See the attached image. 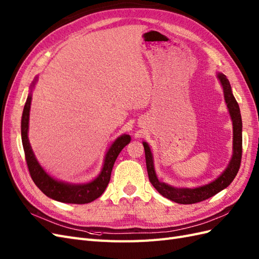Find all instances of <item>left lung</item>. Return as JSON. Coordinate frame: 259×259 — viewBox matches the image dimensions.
Segmentation results:
<instances>
[{
  "instance_id": "obj_1",
  "label": "left lung",
  "mask_w": 259,
  "mask_h": 259,
  "mask_svg": "<svg viewBox=\"0 0 259 259\" xmlns=\"http://www.w3.org/2000/svg\"><path fill=\"white\" fill-rule=\"evenodd\" d=\"M217 77L223 85L225 101L229 113L231 116L232 125H233V154L230 162L228 167L225 169V171L221 174L216 180L211 181L205 186L190 189V188H175L169 186V184L161 182L158 180L156 172L154 169V161H153V154L149 144L143 142L144 151H145V160H146V169L149 174V179L153 187L158 191L162 196L170 199L172 202L178 204H194L205 201L215 194L219 193L220 191L226 189L235 178L236 174L239 171L242 158V118L240 113V107L238 102L234 99L231 85L227 77L224 73L218 72Z\"/></svg>"
}]
</instances>
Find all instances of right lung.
Instances as JSON below:
<instances>
[{
  "instance_id": "add662e5",
  "label": "right lung",
  "mask_w": 259,
  "mask_h": 259,
  "mask_svg": "<svg viewBox=\"0 0 259 259\" xmlns=\"http://www.w3.org/2000/svg\"><path fill=\"white\" fill-rule=\"evenodd\" d=\"M36 82V78L32 82L31 88L34 87ZM31 92L29 93L26 104L24 107L23 117H21V141L25 151V157L27 161V166L30 172L31 178L35 186L38 187L44 194L55 201L69 204H87L94 199L100 197L103 192L105 191L110 180V174H112L116 158L123 147L130 142V136L122 135L109 147L105 158L101 174L88 183L72 184L68 182H63L54 179L47 171L44 170L42 166L36 160L34 154L32 152L31 145L29 143L28 139V128H29V112H30L31 105Z\"/></svg>"
}]
</instances>
